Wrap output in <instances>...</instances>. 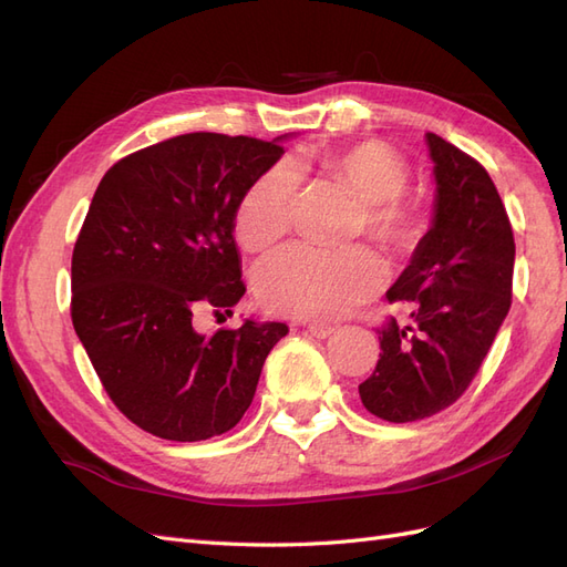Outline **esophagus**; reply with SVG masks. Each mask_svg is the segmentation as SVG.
<instances>
[{
    "label": "esophagus",
    "mask_w": 567,
    "mask_h": 567,
    "mask_svg": "<svg viewBox=\"0 0 567 567\" xmlns=\"http://www.w3.org/2000/svg\"><path fill=\"white\" fill-rule=\"evenodd\" d=\"M307 331H310L315 338H326L333 333V326L323 323V321H312V323H307Z\"/></svg>",
    "instance_id": "obj_1"
}]
</instances>
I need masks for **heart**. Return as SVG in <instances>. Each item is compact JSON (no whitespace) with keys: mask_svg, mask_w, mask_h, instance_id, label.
<instances>
[{"mask_svg":"<svg viewBox=\"0 0 567 567\" xmlns=\"http://www.w3.org/2000/svg\"><path fill=\"white\" fill-rule=\"evenodd\" d=\"M321 167L362 200L359 229L390 252L414 250L427 229L425 205L406 196L411 169L398 151L362 142L321 156ZM298 194L293 165L279 163L257 177L234 213V236L246 250H265L288 231ZM388 279L383 260L367 246L326 250L296 244L255 269V293L271 312L319 319L338 317L379 293Z\"/></svg>","mask_w":567,"mask_h":567,"instance_id":"b5f03b06","label":"heart"}]
</instances>
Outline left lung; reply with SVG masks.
<instances>
[{
    "instance_id": "8db88e82",
    "label": "left lung",
    "mask_w": 567,
    "mask_h": 567,
    "mask_svg": "<svg viewBox=\"0 0 567 567\" xmlns=\"http://www.w3.org/2000/svg\"><path fill=\"white\" fill-rule=\"evenodd\" d=\"M437 184L433 227L388 300L414 302L411 323L381 326V359L359 385L362 404L390 423L452 406L487 357L511 307L516 244L499 192L468 153L427 132Z\"/></svg>"
}]
</instances>
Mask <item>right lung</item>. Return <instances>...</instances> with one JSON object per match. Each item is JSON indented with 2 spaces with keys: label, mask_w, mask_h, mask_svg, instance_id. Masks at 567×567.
I'll return each instance as SVG.
<instances>
[{
  "label": "right lung",
  "mask_w": 567,
  "mask_h": 567,
  "mask_svg": "<svg viewBox=\"0 0 567 567\" xmlns=\"http://www.w3.org/2000/svg\"><path fill=\"white\" fill-rule=\"evenodd\" d=\"M279 140L179 134L130 153L96 186L73 250L71 317L113 404L151 435L231 431L288 333L279 321L213 336L192 323L198 310L229 315L246 293L234 213L281 158Z\"/></svg>",
  "instance_id": "add662e5"
}]
</instances>
